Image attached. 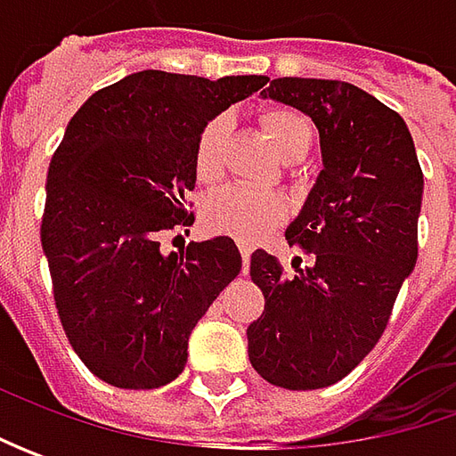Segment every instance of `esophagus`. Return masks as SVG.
Segmentation results:
<instances>
[{
    "label": "esophagus",
    "instance_id": "1",
    "mask_svg": "<svg viewBox=\"0 0 456 456\" xmlns=\"http://www.w3.org/2000/svg\"><path fill=\"white\" fill-rule=\"evenodd\" d=\"M240 258H243V272H246L248 264H251V248L248 246H240Z\"/></svg>",
    "mask_w": 456,
    "mask_h": 456
}]
</instances>
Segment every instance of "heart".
Wrapping results in <instances>:
<instances>
[{
	"mask_svg": "<svg viewBox=\"0 0 456 456\" xmlns=\"http://www.w3.org/2000/svg\"><path fill=\"white\" fill-rule=\"evenodd\" d=\"M258 124L269 136L272 147L284 162H299L312 147L314 126L302 111L289 106H272L258 114ZM228 116H213L202 124L192 150L195 177L202 184H216L225 169V142H228ZM287 218V202L276 192L251 190L231 184L205 202V223L210 231L240 240L256 243L276 231Z\"/></svg>",
	"mask_w": 456,
	"mask_h": 456,
	"instance_id": "heart-1",
	"label": "heart"
}]
</instances>
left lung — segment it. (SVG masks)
Segmentation results:
<instances>
[{"label": "left lung", "instance_id": "8db88e82", "mask_svg": "<svg viewBox=\"0 0 456 456\" xmlns=\"http://www.w3.org/2000/svg\"><path fill=\"white\" fill-rule=\"evenodd\" d=\"M264 96L312 116L324 169L287 243L312 256L289 276L258 248L251 279L264 312L248 324V360L279 388L312 391L347 376L380 340L419 256L424 175L409 126L345 80L273 78Z\"/></svg>", "mask_w": 456, "mask_h": 456}]
</instances>
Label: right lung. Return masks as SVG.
I'll use <instances>...</instances> for the list:
<instances>
[{
	"mask_svg": "<svg viewBox=\"0 0 456 456\" xmlns=\"http://www.w3.org/2000/svg\"><path fill=\"white\" fill-rule=\"evenodd\" d=\"M132 73L70 118L47 169L40 238L65 338L116 388H159L183 373L187 340L240 272L233 238L159 251L195 223L192 150L202 124L266 86Z\"/></svg>",
	"mask_w": 456,
	"mask_h": 456,
	"instance_id": "add662e5",
	"label": "right lung"
}]
</instances>
